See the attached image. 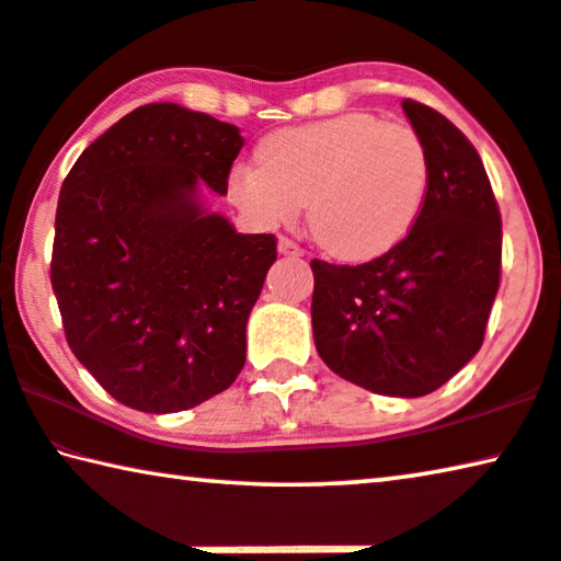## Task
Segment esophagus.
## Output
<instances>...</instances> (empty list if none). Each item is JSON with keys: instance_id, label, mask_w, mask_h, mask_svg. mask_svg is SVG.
Listing matches in <instances>:
<instances>
[{"instance_id": "1", "label": "esophagus", "mask_w": 561, "mask_h": 561, "mask_svg": "<svg viewBox=\"0 0 561 561\" xmlns=\"http://www.w3.org/2000/svg\"><path fill=\"white\" fill-rule=\"evenodd\" d=\"M278 253H280V255H290V257H300V255H304V248L296 245V243H293V240H288V238H280V240H278Z\"/></svg>"}]
</instances>
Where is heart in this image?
Wrapping results in <instances>:
<instances>
[{
	"label": "heart",
	"instance_id": "heart-1",
	"mask_svg": "<svg viewBox=\"0 0 561 561\" xmlns=\"http://www.w3.org/2000/svg\"><path fill=\"white\" fill-rule=\"evenodd\" d=\"M428 178L416 130L346 112L263 137L257 165L232 170L228 193L263 228L290 226L308 201L310 232L325 251L341 261H370L416 226Z\"/></svg>",
	"mask_w": 561,
	"mask_h": 561
}]
</instances>
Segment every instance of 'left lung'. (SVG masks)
I'll return each mask as SVG.
<instances>
[{
	"label": "left lung",
	"instance_id": "left-lung-1",
	"mask_svg": "<svg viewBox=\"0 0 561 561\" xmlns=\"http://www.w3.org/2000/svg\"><path fill=\"white\" fill-rule=\"evenodd\" d=\"M401 107L428 152L424 210L374 261H310V318L318 356L333 374L416 399L449 381L484 343L502 278V213L467 135L416 100Z\"/></svg>",
	"mask_w": 561,
	"mask_h": 561
}]
</instances>
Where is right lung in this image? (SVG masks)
Here are the masks:
<instances>
[{"label": "right lung", "mask_w": 561, "mask_h": 561, "mask_svg": "<svg viewBox=\"0 0 561 561\" xmlns=\"http://www.w3.org/2000/svg\"><path fill=\"white\" fill-rule=\"evenodd\" d=\"M236 125L172 102L125 115L65 178L51 290L67 343L112 399L172 413L226 391L278 240L203 208L228 193Z\"/></svg>", "instance_id": "add662e5"}]
</instances>
